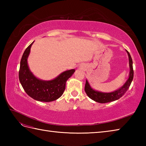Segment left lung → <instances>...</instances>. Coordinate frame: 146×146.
Returning <instances> with one entry per match:
<instances>
[{
    "label": "left lung",
    "mask_w": 146,
    "mask_h": 146,
    "mask_svg": "<svg viewBox=\"0 0 146 146\" xmlns=\"http://www.w3.org/2000/svg\"><path fill=\"white\" fill-rule=\"evenodd\" d=\"M126 51L127 52L129 56L130 72L129 78L126 81V82L124 83V85L122 86H121L119 89L115 91L110 93H105L95 90L94 89H93L91 87V86L90 85L87 80H86L85 86V91L86 95H88V97L89 98H90L92 100L101 104L108 103V102H113L119 99L125 94V92L127 91V90L129 89V86L132 83L133 77H134V70H133L132 58L131 56V55H130L129 52L127 50Z\"/></svg>",
    "instance_id": "obj_1"
}]
</instances>
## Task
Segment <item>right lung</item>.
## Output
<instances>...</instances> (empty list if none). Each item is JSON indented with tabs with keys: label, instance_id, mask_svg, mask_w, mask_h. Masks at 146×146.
<instances>
[{
	"label": "right lung",
	"instance_id": "1",
	"mask_svg": "<svg viewBox=\"0 0 146 146\" xmlns=\"http://www.w3.org/2000/svg\"><path fill=\"white\" fill-rule=\"evenodd\" d=\"M33 42L26 49L21 58L19 71L21 84L26 94L36 100L49 102L57 100L63 95L66 82L72 76L75 70L65 71L56 78L49 81L38 78L31 71L27 64V58Z\"/></svg>",
	"mask_w": 146,
	"mask_h": 146
}]
</instances>
